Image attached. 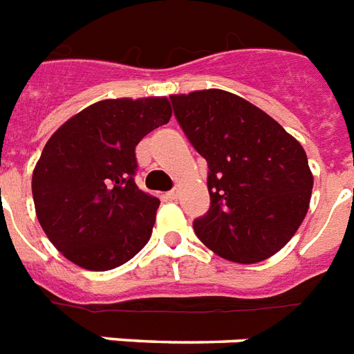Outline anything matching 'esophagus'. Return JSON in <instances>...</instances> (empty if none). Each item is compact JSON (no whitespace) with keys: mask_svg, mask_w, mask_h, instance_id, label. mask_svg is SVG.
Here are the masks:
<instances>
[{"mask_svg":"<svg viewBox=\"0 0 354 354\" xmlns=\"http://www.w3.org/2000/svg\"><path fill=\"white\" fill-rule=\"evenodd\" d=\"M178 196H180V195H178L176 189H171V191H167V193H165L167 201H178Z\"/></svg>","mask_w":354,"mask_h":354,"instance_id":"esophagus-1","label":"esophagus"}]
</instances>
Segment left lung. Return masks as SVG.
Returning <instances> with one entry per match:
<instances>
[{"label":"left lung","mask_w":354,"mask_h":354,"mask_svg":"<svg viewBox=\"0 0 354 354\" xmlns=\"http://www.w3.org/2000/svg\"><path fill=\"white\" fill-rule=\"evenodd\" d=\"M180 128L207 163L209 209L193 228L237 263L279 252L308 212L314 178L303 147L267 113L209 88L171 96Z\"/></svg>","instance_id":"obj_1"}]
</instances>
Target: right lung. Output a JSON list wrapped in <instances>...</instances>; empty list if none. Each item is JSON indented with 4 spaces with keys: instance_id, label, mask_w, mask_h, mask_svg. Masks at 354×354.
Returning a JSON list of instances; mask_svg holds the SVG:
<instances>
[{
    "instance_id": "1",
    "label": "right lung",
    "mask_w": 354,
    "mask_h": 354,
    "mask_svg": "<svg viewBox=\"0 0 354 354\" xmlns=\"http://www.w3.org/2000/svg\"><path fill=\"white\" fill-rule=\"evenodd\" d=\"M171 115L167 98L104 100L46 142L33 172L35 209L46 236L75 266L115 269L148 243L159 198L135 183V147Z\"/></svg>"
}]
</instances>
